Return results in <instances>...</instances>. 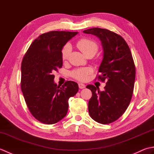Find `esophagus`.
<instances>
[{
	"label": "esophagus",
	"instance_id": "1",
	"mask_svg": "<svg viewBox=\"0 0 154 154\" xmlns=\"http://www.w3.org/2000/svg\"><path fill=\"white\" fill-rule=\"evenodd\" d=\"M85 87V85L83 83H79V89H84V88Z\"/></svg>",
	"mask_w": 154,
	"mask_h": 154
}]
</instances>
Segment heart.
Returning <instances> with one entry per match:
<instances>
[{
  "label": "heart",
  "instance_id": "heart-1",
  "mask_svg": "<svg viewBox=\"0 0 154 154\" xmlns=\"http://www.w3.org/2000/svg\"><path fill=\"white\" fill-rule=\"evenodd\" d=\"M77 47L86 56L89 54L94 55L98 50V45L95 42L89 39L83 38L79 40L77 43ZM71 50L69 44H66L61 50V58L63 61L66 60ZM92 73V69L90 67L77 69L71 72V76L74 79L80 81H85L87 79L88 76Z\"/></svg>",
  "mask_w": 154,
  "mask_h": 154
}]
</instances>
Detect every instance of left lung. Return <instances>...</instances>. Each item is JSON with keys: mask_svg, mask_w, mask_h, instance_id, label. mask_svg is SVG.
<instances>
[{"mask_svg": "<svg viewBox=\"0 0 154 154\" xmlns=\"http://www.w3.org/2000/svg\"><path fill=\"white\" fill-rule=\"evenodd\" d=\"M83 33L100 39L103 58L98 79L106 81L104 90L87 85L92 92L88 108L90 116L96 122L106 124L119 119L128 106L134 87L136 69L130 48L120 35L106 29L93 28Z\"/></svg>", "mask_w": 154, "mask_h": 154, "instance_id": "obj_1", "label": "left lung"}]
</instances>
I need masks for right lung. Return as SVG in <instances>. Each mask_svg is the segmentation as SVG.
Returning a JSON list of instances; mask_svg holds the SVG:
<instances>
[{"instance_id":"1","label":"right lung","mask_w":154,"mask_h":154,"mask_svg":"<svg viewBox=\"0 0 154 154\" xmlns=\"http://www.w3.org/2000/svg\"><path fill=\"white\" fill-rule=\"evenodd\" d=\"M77 32L51 31L32 42L21 65V89L33 116L42 123H57L66 116L70 97L79 91L77 83H54L55 71L63 65L61 50Z\"/></svg>"}]
</instances>
